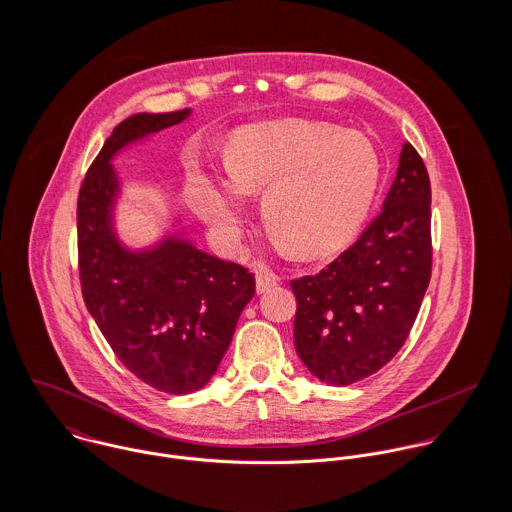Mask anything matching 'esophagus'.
<instances>
[{
	"mask_svg": "<svg viewBox=\"0 0 512 512\" xmlns=\"http://www.w3.org/2000/svg\"><path fill=\"white\" fill-rule=\"evenodd\" d=\"M278 282H280V278L272 270H258L256 272V292L258 293L268 292Z\"/></svg>",
	"mask_w": 512,
	"mask_h": 512,
	"instance_id": "esophagus-1",
	"label": "esophagus"
}]
</instances>
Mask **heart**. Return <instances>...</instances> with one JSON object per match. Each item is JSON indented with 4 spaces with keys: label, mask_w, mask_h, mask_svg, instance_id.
<instances>
[{
    "label": "heart",
    "mask_w": 512,
    "mask_h": 512,
    "mask_svg": "<svg viewBox=\"0 0 512 512\" xmlns=\"http://www.w3.org/2000/svg\"><path fill=\"white\" fill-rule=\"evenodd\" d=\"M380 175V157L363 136L307 120L258 122L230 136L224 171L193 169L189 195L220 238L234 244L248 195L266 187V224L295 256L319 258L357 234Z\"/></svg>",
    "instance_id": "obj_1"
}]
</instances>
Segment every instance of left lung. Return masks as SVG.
I'll list each match as a JSON object with an SVG mask.
<instances>
[{
	"instance_id": "obj_1",
	"label": "left lung",
	"mask_w": 512,
	"mask_h": 512,
	"mask_svg": "<svg viewBox=\"0 0 512 512\" xmlns=\"http://www.w3.org/2000/svg\"><path fill=\"white\" fill-rule=\"evenodd\" d=\"M430 205L426 165L406 142L380 215L325 270L293 280L295 351L321 382L353 384L402 349L432 276Z\"/></svg>"
}]
</instances>
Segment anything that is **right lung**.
<instances>
[{"label": "right lung", "mask_w": 512, "mask_h": 512, "mask_svg": "<svg viewBox=\"0 0 512 512\" xmlns=\"http://www.w3.org/2000/svg\"><path fill=\"white\" fill-rule=\"evenodd\" d=\"M191 112H142L120 122L88 169L76 207L86 309L122 365L167 394H191L213 378L256 292L254 274L197 248L181 219L140 248L118 232L124 185L114 159Z\"/></svg>", "instance_id": "right-lung-1"}]
</instances>
